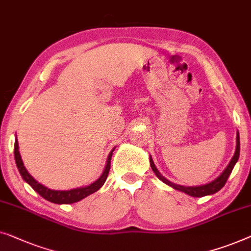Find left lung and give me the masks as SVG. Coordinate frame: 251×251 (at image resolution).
I'll use <instances>...</instances> for the list:
<instances>
[{"instance_id":"left-lung-1","label":"left lung","mask_w":251,"mask_h":251,"mask_svg":"<svg viewBox=\"0 0 251 251\" xmlns=\"http://www.w3.org/2000/svg\"><path fill=\"white\" fill-rule=\"evenodd\" d=\"M239 156H240V136H239V132H236V148H235V152L233 154L231 161L228 162V165L226 166V168L224 169L223 172H222V174L216 177L213 181L207 183V184H202V185H197V186H185V185H179V184H176V183H173L167 179L166 177L162 176L159 171H158L156 165H154V162L152 160V157L150 156V166L151 168H152V171L154 174L158 178L160 179L161 182H164L165 184H167L171 186V188L177 190V191H181L183 193H186V195L191 196V197H195V198H201V197H204V196H210V195H214V193H216L220 191V190L223 188L225 185V183H226L228 176L233 171V168H234V166L236 164V161L239 159Z\"/></svg>"}]
</instances>
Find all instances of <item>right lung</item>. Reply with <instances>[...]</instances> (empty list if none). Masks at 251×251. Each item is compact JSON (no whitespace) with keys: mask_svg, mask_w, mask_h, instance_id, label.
<instances>
[{"mask_svg":"<svg viewBox=\"0 0 251 251\" xmlns=\"http://www.w3.org/2000/svg\"><path fill=\"white\" fill-rule=\"evenodd\" d=\"M114 150L115 148L110 151V153H109L103 172H102L101 176L97 179V181L93 182L90 185L82 186V188L72 189V190H51L47 188V186H44L43 184H41V183H38L36 179H35L29 173H28L26 167L24 166V162H23V159H21V156L19 152V144H18V140H17V137L15 141V160L21 177H23L24 181L28 183V184H29L31 188L38 193V195L43 197L45 200L50 201V202L58 203V204H68V203L77 202V201H80L82 199H84V198L89 197L90 195H92V193L97 192L98 190L104 184L105 179L108 177L109 171H110V161H111V156H112V152H114Z\"/></svg>","mask_w":251,"mask_h":251,"instance_id":"obj_1","label":"right lung"}]
</instances>
